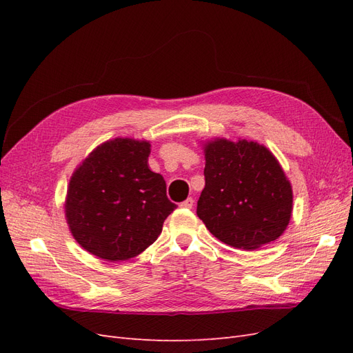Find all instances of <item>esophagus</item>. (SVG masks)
<instances>
[{"mask_svg": "<svg viewBox=\"0 0 353 353\" xmlns=\"http://www.w3.org/2000/svg\"><path fill=\"white\" fill-rule=\"evenodd\" d=\"M194 206V200L191 199V197H188L187 200H184L183 203H181V208H185V209H191Z\"/></svg>", "mask_w": 353, "mask_h": 353, "instance_id": "esophagus-1", "label": "esophagus"}]
</instances>
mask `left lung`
<instances>
[{
	"label": "left lung",
	"instance_id": "obj_1",
	"mask_svg": "<svg viewBox=\"0 0 353 353\" xmlns=\"http://www.w3.org/2000/svg\"><path fill=\"white\" fill-rule=\"evenodd\" d=\"M205 188L197 216L222 243L256 250L283 236L293 210V190L263 144L213 138L203 143Z\"/></svg>",
	"mask_w": 353,
	"mask_h": 353
}]
</instances>
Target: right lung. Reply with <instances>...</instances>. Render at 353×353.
Instances as JSON below:
<instances>
[{
  "label": "right lung",
  "mask_w": 353,
  "mask_h": 353,
  "mask_svg": "<svg viewBox=\"0 0 353 353\" xmlns=\"http://www.w3.org/2000/svg\"><path fill=\"white\" fill-rule=\"evenodd\" d=\"M150 141L117 137L74 169L65 201L73 239L100 259L121 262L153 244L176 209L166 183L148 168Z\"/></svg>",
  "instance_id": "1"
}]
</instances>
